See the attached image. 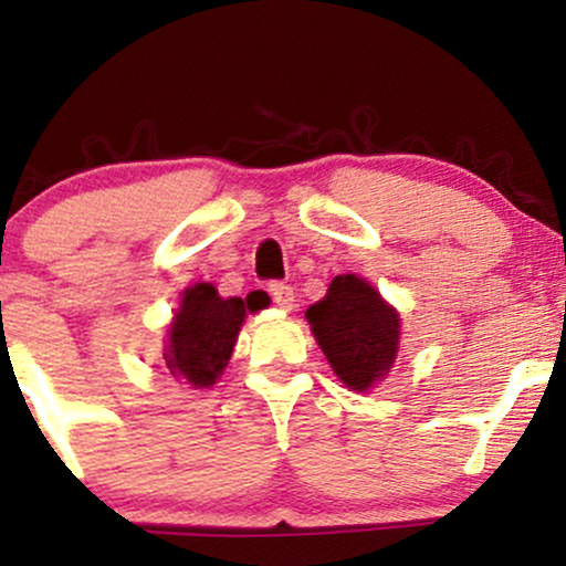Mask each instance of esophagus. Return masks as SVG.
I'll return each mask as SVG.
<instances>
[{
	"mask_svg": "<svg viewBox=\"0 0 566 566\" xmlns=\"http://www.w3.org/2000/svg\"><path fill=\"white\" fill-rule=\"evenodd\" d=\"M269 292H271V297H274V303H276L282 311H290L292 305H295V292H292L290 284L274 282V284H271V287H269Z\"/></svg>",
	"mask_w": 566,
	"mask_h": 566,
	"instance_id": "obj_1",
	"label": "esophagus"
}]
</instances>
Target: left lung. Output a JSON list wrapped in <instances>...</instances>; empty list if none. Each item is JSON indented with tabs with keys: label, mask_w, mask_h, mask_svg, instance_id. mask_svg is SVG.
<instances>
[{
	"label": "left lung",
	"mask_w": 566,
	"mask_h": 566,
	"mask_svg": "<svg viewBox=\"0 0 566 566\" xmlns=\"http://www.w3.org/2000/svg\"><path fill=\"white\" fill-rule=\"evenodd\" d=\"M305 319L329 367L350 391H369L391 373L399 350V314L365 279L340 274Z\"/></svg>",
	"instance_id": "8db88e82"
}]
</instances>
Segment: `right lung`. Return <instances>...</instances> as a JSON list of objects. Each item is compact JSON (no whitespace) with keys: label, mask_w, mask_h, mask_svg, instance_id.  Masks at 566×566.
I'll use <instances>...</instances> for the list:
<instances>
[{"label":"right lung","mask_w":566,"mask_h":566,"mask_svg":"<svg viewBox=\"0 0 566 566\" xmlns=\"http://www.w3.org/2000/svg\"><path fill=\"white\" fill-rule=\"evenodd\" d=\"M247 308L258 311L261 305L252 308L250 297H220L210 282L188 287L165 348V361L175 378L193 388H210L229 365Z\"/></svg>","instance_id":"1"}]
</instances>
